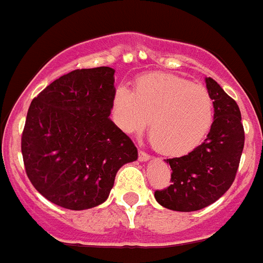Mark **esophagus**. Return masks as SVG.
<instances>
[{"label": "esophagus", "instance_id": "esophagus-1", "mask_svg": "<svg viewBox=\"0 0 263 263\" xmlns=\"http://www.w3.org/2000/svg\"><path fill=\"white\" fill-rule=\"evenodd\" d=\"M138 159L141 160V162H147V160L150 159V155H148L147 153L142 152V150H139V153H138Z\"/></svg>", "mask_w": 263, "mask_h": 263}]
</instances>
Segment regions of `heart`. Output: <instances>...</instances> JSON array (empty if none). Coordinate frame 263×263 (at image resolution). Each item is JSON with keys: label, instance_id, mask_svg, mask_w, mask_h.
<instances>
[{"label": "heart", "instance_id": "obj_1", "mask_svg": "<svg viewBox=\"0 0 263 263\" xmlns=\"http://www.w3.org/2000/svg\"><path fill=\"white\" fill-rule=\"evenodd\" d=\"M116 124L125 133H138L150 122L153 146L166 155H184L210 133L215 105L208 90L170 73H150L136 92L118 87L113 100Z\"/></svg>", "mask_w": 263, "mask_h": 263}]
</instances>
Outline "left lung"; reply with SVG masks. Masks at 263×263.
Segmentation results:
<instances>
[{
  "mask_svg": "<svg viewBox=\"0 0 263 263\" xmlns=\"http://www.w3.org/2000/svg\"><path fill=\"white\" fill-rule=\"evenodd\" d=\"M215 105L210 133L187 155L167 159L171 184L155 191V199L167 210L192 212L218 200L233 183L243 150L245 133L237 103L213 79L205 78Z\"/></svg>",
  "mask_w": 263,
  "mask_h": 263,
  "instance_id": "1",
  "label": "left lung"
}]
</instances>
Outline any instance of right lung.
Here are the masks:
<instances>
[{"mask_svg": "<svg viewBox=\"0 0 263 263\" xmlns=\"http://www.w3.org/2000/svg\"><path fill=\"white\" fill-rule=\"evenodd\" d=\"M115 69H76L31 101L22 134L23 163L36 191L57 205L83 211L103 204L116 174L134 162L132 139L110 120Z\"/></svg>", "mask_w": 263, "mask_h": 263, "instance_id": "right-lung-1", "label": "right lung"}]
</instances>
